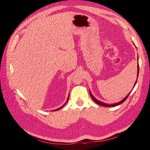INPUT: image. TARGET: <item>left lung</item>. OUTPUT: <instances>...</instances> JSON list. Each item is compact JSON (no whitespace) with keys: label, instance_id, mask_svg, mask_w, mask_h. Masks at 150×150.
Returning <instances> with one entry per match:
<instances>
[{"label":"left lung","instance_id":"1","mask_svg":"<svg viewBox=\"0 0 150 150\" xmlns=\"http://www.w3.org/2000/svg\"><path fill=\"white\" fill-rule=\"evenodd\" d=\"M138 74H139V64L138 63V74H137V76H138ZM137 81H136V83H135V84H134V87L135 86L136 84H137ZM89 93H90L91 97V98L94 101V102H96L98 104H99V105H101V106H105V107H114V106L119 105V104H122V103L125 101V100L127 99V98L128 97V96H129V94H130V93H129V94L127 95V96H126L123 99H122V100H121L120 102L116 103H115V104H106V103H103V102H101V101H99L97 100V99L93 96V95L91 94V91H89Z\"/></svg>","mask_w":150,"mask_h":150}]
</instances>
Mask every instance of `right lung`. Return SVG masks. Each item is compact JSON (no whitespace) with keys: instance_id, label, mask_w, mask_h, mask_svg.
Wrapping results in <instances>:
<instances>
[{"instance_id":"add662e5","label":"right lung","mask_w":150,"mask_h":150,"mask_svg":"<svg viewBox=\"0 0 150 150\" xmlns=\"http://www.w3.org/2000/svg\"><path fill=\"white\" fill-rule=\"evenodd\" d=\"M69 96H68V98H67V101H66V103L68 101V100H69ZM66 103L64 104V105L62 106H61V107H60L59 108H58V109H57V110H54V111H57V110H60V109H61V108H62L63 106H64L65 105V104H66Z\"/></svg>"}]
</instances>
